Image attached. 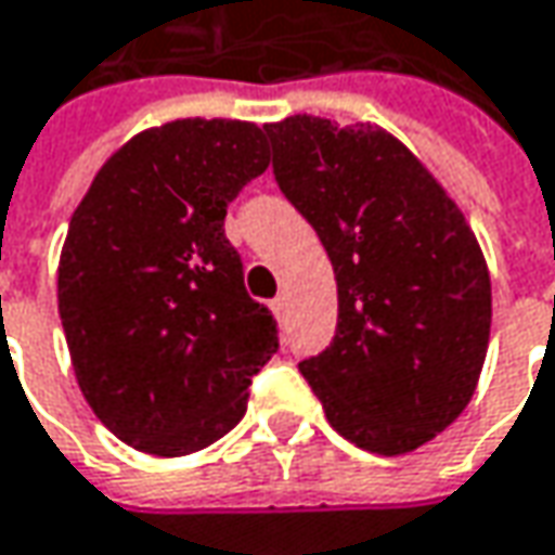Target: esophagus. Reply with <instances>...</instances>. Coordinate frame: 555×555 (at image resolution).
Listing matches in <instances>:
<instances>
[{"label": "esophagus", "instance_id": "esophagus-1", "mask_svg": "<svg viewBox=\"0 0 555 555\" xmlns=\"http://www.w3.org/2000/svg\"><path fill=\"white\" fill-rule=\"evenodd\" d=\"M285 295H276V298H273V301H270V310H273V313H276V317H282V313H285Z\"/></svg>", "mask_w": 555, "mask_h": 555}]
</instances>
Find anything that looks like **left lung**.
<instances>
[{"label": "left lung", "instance_id": "obj_1", "mask_svg": "<svg viewBox=\"0 0 555 555\" xmlns=\"http://www.w3.org/2000/svg\"><path fill=\"white\" fill-rule=\"evenodd\" d=\"M273 173L328 251L332 345L301 363L328 425L403 456L469 406L491 338V273L463 210L398 135L295 114L263 127Z\"/></svg>", "mask_w": 555, "mask_h": 555}]
</instances>
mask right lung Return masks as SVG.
I'll list each match as a JSON object with an SVG mask.
<instances>
[{
	"label": "right lung",
	"mask_w": 555,
	"mask_h": 555,
	"mask_svg": "<svg viewBox=\"0 0 555 555\" xmlns=\"http://www.w3.org/2000/svg\"><path fill=\"white\" fill-rule=\"evenodd\" d=\"M267 167L257 124L182 117L124 142L74 210L61 325L86 403L124 444L185 456L245 416L279 338L223 220Z\"/></svg>",
	"instance_id": "add662e5"
}]
</instances>
